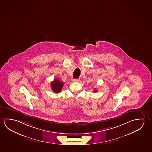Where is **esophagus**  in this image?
I'll use <instances>...</instances> for the list:
<instances>
[{
    "instance_id": "1",
    "label": "esophagus",
    "mask_w": 152,
    "mask_h": 152,
    "mask_svg": "<svg viewBox=\"0 0 152 152\" xmlns=\"http://www.w3.org/2000/svg\"><path fill=\"white\" fill-rule=\"evenodd\" d=\"M73 82H77L78 81H79V79H73Z\"/></svg>"
}]
</instances>
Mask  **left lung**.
<instances>
[{
	"mask_svg": "<svg viewBox=\"0 0 152 152\" xmlns=\"http://www.w3.org/2000/svg\"><path fill=\"white\" fill-rule=\"evenodd\" d=\"M94 92H96V90H94Z\"/></svg>",
	"mask_w": 152,
	"mask_h": 152,
	"instance_id": "left-lung-1",
	"label": "left lung"
}]
</instances>
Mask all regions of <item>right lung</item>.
<instances>
[{"label": "right lung", "mask_w": 152, "mask_h": 152, "mask_svg": "<svg viewBox=\"0 0 152 152\" xmlns=\"http://www.w3.org/2000/svg\"><path fill=\"white\" fill-rule=\"evenodd\" d=\"M64 83L61 82L60 80L56 78L54 81L51 82V86L52 90L55 93H59L61 91Z\"/></svg>", "instance_id": "right-lung-1"}]
</instances>
